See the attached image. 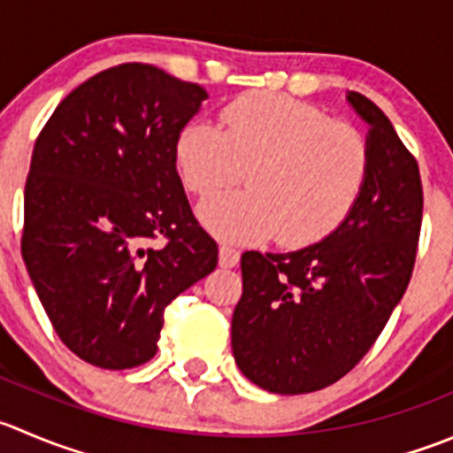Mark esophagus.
Segmentation results:
<instances>
[{
    "label": "esophagus",
    "instance_id": "esophagus-1",
    "mask_svg": "<svg viewBox=\"0 0 453 453\" xmlns=\"http://www.w3.org/2000/svg\"><path fill=\"white\" fill-rule=\"evenodd\" d=\"M239 261H241L239 250H234L232 245H226V243L219 248V265L221 267H234L239 265Z\"/></svg>",
    "mask_w": 453,
    "mask_h": 453
}]
</instances>
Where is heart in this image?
<instances>
[{"instance_id": "1", "label": "heart", "mask_w": 453, "mask_h": 453, "mask_svg": "<svg viewBox=\"0 0 453 453\" xmlns=\"http://www.w3.org/2000/svg\"><path fill=\"white\" fill-rule=\"evenodd\" d=\"M174 161L186 190L199 196L232 186L245 170L248 190L199 205L201 223L219 239L257 243L276 234L279 245L301 250L343 226L372 159L354 126L292 96L252 92L221 110V128L203 119L183 126Z\"/></svg>"}]
</instances>
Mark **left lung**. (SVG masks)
Wrapping results in <instances>:
<instances>
[{"label":"left lung","mask_w":453,"mask_h":453,"mask_svg":"<svg viewBox=\"0 0 453 453\" xmlns=\"http://www.w3.org/2000/svg\"><path fill=\"white\" fill-rule=\"evenodd\" d=\"M348 101L370 124V177L345 223L288 254L245 252L232 352L245 379L272 394H310L370 352L405 294L423 223L414 155L383 110Z\"/></svg>","instance_id":"1"}]
</instances>
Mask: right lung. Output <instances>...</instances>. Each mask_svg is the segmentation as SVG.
<instances>
[{
	"mask_svg": "<svg viewBox=\"0 0 453 453\" xmlns=\"http://www.w3.org/2000/svg\"><path fill=\"white\" fill-rule=\"evenodd\" d=\"M203 99L157 65H112L74 88L35 142L21 257L57 336L90 365L150 361L165 307L217 267L174 161Z\"/></svg>",
	"mask_w": 453,
	"mask_h": 453,
	"instance_id": "right-lung-1",
	"label": "right lung"
}]
</instances>
